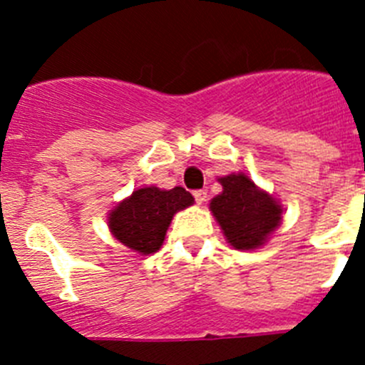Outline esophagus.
I'll use <instances>...</instances> for the list:
<instances>
[{"mask_svg":"<svg viewBox=\"0 0 365 365\" xmlns=\"http://www.w3.org/2000/svg\"><path fill=\"white\" fill-rule=\"evenodd\" d=\"M193 197H195V202H197V205H202V202L206 201V192L205 190H195V192H193Z\"/></svg>","mask_w":365,"mask_h":365,"instance_id":"obj_1","label":"esophagus"}]
</instances>
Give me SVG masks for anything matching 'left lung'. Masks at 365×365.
Instances as JSON below:
<instances>
[{
  "label": "left lung",
  "mask_w": 365,
  "mask_h": 365,
  "mask_svg": "<svg viewBox=\"0 0 365 365\" xmlns=\"http://www.w3.org/2000/svg\"><path fill=\"white\" fill-rule=\"evenodd\" d=\"M222 192L212 199L210 210L228 243L237 250H256L282 222L283 208L245 173L219 177Z\"/></svg>",
  "instance_id": "obj_1"
}]
</instances>
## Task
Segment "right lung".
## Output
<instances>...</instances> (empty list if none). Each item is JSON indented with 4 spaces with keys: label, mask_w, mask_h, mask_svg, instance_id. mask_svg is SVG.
<instances>
[{
    "label": "right lung",
    "mask_w": 365,
    "mask_h": 365,
    "mask_svg": "<svg viewBox=\"0 0 365 365\" xmlns=\"http://www.w3.org/2000/svg\"><path fill=\"white\" fill-rule=\"evenodd\" d=\"M192 205V193L180 186L138 188L109 212V230L115 240L135 252L153 254L163 247L173 215Z\"/></svg>",
    "instance_id": "right-lung-1"
}]
</instances>
